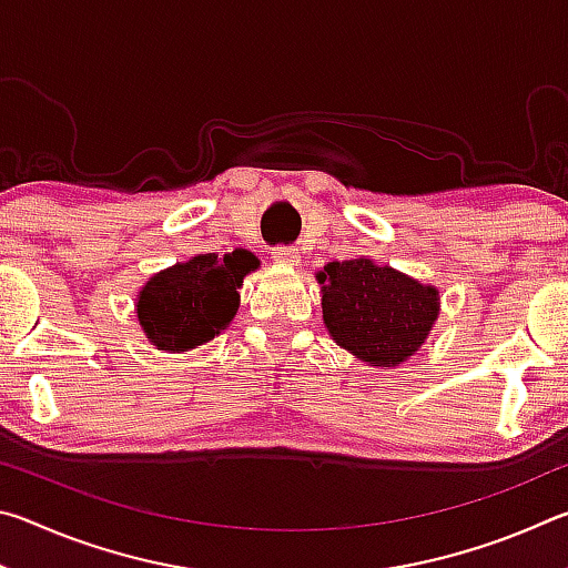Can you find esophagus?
Returning <instances> with one entry per match:
<instances>
[{
	"label": "esophagus",
	"instance_id": "1",
	"mask_svg": "<svg viewBox=\"0 0 568 568\" xmlns=\"http://www.w3.org/2000/svg\"><path fill=\"white\" fill-rule=\"evenodd\" d=\"M273 261L277 263V265H297L301 263V253H297L295 247H275L273 250Z\"/></svg>",
	"mask_w": 568,
	"mask_h": 568
}]
</instances>
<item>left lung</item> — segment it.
Here are the masks:
<instances>
[{"instance_id": "obj_1", "label": "left lung", "mask_w": 568, "mask_h": 568, "mask_svg": "<svg viewBox=\"0 0 568 568\" xmlns=\"http://www.w3.org/2000/svg\"><path fill=\"white\" fill-rule=\"evenodd\" d=\"M315 281L331 338L358 361L383 371L416 355L438 321L436 285L378 265L373 257L333 261L315 273Z\"/></svg>"}]
</instances>
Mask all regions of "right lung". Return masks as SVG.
<instances>
[{
    "label": "right lung",
    "mask_w": 568,
    "mask_h": 568,
    "mask_svg": "<svg viewBox=\"0 0 568 568\" xmlns=\"http://www.w3.org/2000/svg\"><path fill=\"white\" fill-rule=\"evenodd\" d=\"M261 267L250 250L200 253L150 277L134 297V315L145 338L165 353L205 345L233 323L240 287Z\"/></svg>",
    "instance_id": "1"
}]
</instances>
